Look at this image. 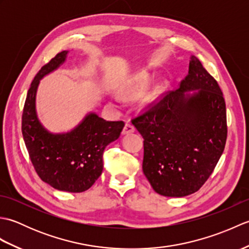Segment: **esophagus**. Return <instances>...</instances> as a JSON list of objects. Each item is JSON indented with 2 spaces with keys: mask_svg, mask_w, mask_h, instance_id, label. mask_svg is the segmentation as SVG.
Returning <instances> with one entry per match:
<instances>
[{
  "mask_svg": "<svg viewBox=\"0 0 249 249\" xmlns=\"http://www.w3.org/2000/svg\"><path fill=\"white\" fill-rule=\"evenodd\" d=\"M135 131V127L131 124H125L123 130H122V134L123 135H128Z\"/></svg>",
  "mask_w": 249,
  "mask_h": 249,
  "instance_id": "1",
  "label": "esophagus"
}]
</instances>
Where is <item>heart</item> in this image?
I'll return each mask as SVG.
<instances>
[{
	"instance_id": "b5f03b06",
	"label": "heart",
	"mask_w": 249,
	"mask_h": 249,
	"mask_svg": "<svg viewBox=\"0 0 249 249\" xmlns=\"http://www.w3.org/2000/svg\"><path fill=\"white\" fill-rule=\"evenodd\" d=\"M153 82V77L149 72L142 71L137 73L136 76L130 78L127 82H125L121 88V92L125 97L130 99H136L143 94ZM165 84L157 86L152 92H150L146 96L142 99V106L143 107H150L156 100L161 96L165 92Z\"/></svg>"
}]
</instances>
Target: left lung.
<instances>
[{
	"label": "left lung",
	"instance_id": "8db88e82",
	"mask_svg": "<svg viewBox=\"0 0 249 249\" xmlns=\"http://www.w3.org/2000/svg\"><path fill=\"white\" fill-rule=\"evenodd\" d=\"M143 137L142 169L165 197H185L212 174L227 140L226 104L217 81L198 57L176 91L133 120Z\"/></svg>",
	"mask_w": 249,
	"mask_h": 249
}]
</instances>
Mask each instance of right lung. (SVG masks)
<instances>
[{
  "instance_id": "obj_1",
  "label": "right lung",
  "mask_w": 249,
  "mask_h": 249,
  "mask_svg": "<svg viewBox=\"0 0 249 249\" xmlns=\"http://www.w3.org/2000/svg\"><path fill=\"white\" fill-rule=\"evenodd\" d=\"M68 51L57 53L40 68L26 95L22 135L31 161L38 177L51 187L68 193L86 192L103 172V154L115 141L124 122L106 121L88 113L71 131L53 134L44 127L36 112V93L41 79L66 61Z\"/></svg>"
}]
</instances>
